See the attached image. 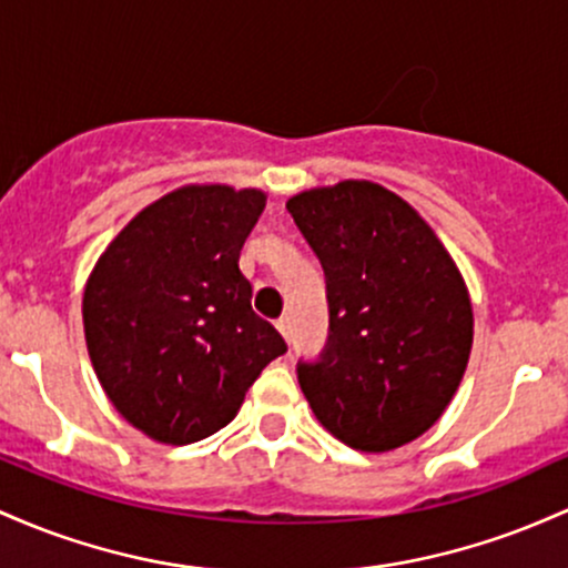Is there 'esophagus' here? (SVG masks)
Instances as JSON below:
<instances>
[{"instance_id":"esophagus-1","label":"esophagus","mask_w":568,"mask_h":568,"mask_svg":"<svg viewBox=\"0 0 568 568\" xmlns=\"http://www.w3.org/2000/svg\"><path fill=\"white\" fill-rule=\"evenodd\" d=\"M276 329H278V333H282L284 337H290V333H292V322H290V316H282V318H278V322H276Z\"/></svg>"}]
</instances>
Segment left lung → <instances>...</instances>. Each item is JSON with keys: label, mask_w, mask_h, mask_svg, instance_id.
<instances>
[{"label": "left lung", "mask_w": 568, "mask_h": 568, "mask_svg": "<svg viewBox=\"0 0 568 568\" xmlns=\"http://www.w3.org/2000/svg\"><path fill=\"white\" fill-rule=\"evenodd\" d=\"M286 209L327 278V348L297 367L311 410L365 454L422 437L454 399L473 352V301L454 257L384 184L311 187Z\"/></svg>", "instance_id": "8db88e82"}]
</instances>
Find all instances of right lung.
I'll use <instances>...</instances> for the list:
<instances>
[{"label":"right lung","mask_w":568,"mask_h":568,"mask_svg":"<svg viewBox=\"0 0 568 568\" xmlns=\"http://www.w3.org/2000/svg\"><path fill=\"white\" fill-rule=\"evenodd\" d=\"M263 190L184 184L144 206L95 260L82 324L114 410L155 443L227 426L284 337L252 311L239 257Z\"/></svg>","instance_id":"obj_1"}]
</instances>
